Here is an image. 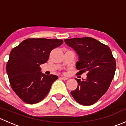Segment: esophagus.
Returning <instances> with one entry per match:
<instances>
[{
  "instance_id": "esophagus-1",
  "label": "esophagus",
  "mask_w": 126,
  "mask_h": 126,
  "mask_svg": "<svg viewBox=\"0 0 126 126\" xmlns=\"http://www.w3.org/2000/svg\"><path fill=\"white\" fill-rule=\"evenodd\" d=\"M61 79H62V80H67L68 79V77H64V76H61Z\"/></svg>"
}]
</instances>
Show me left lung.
<instances>
[{
    "mask_svg": "<svg viewBox=\"0 0 126 126\" xmlns=\"http://www.w3.org/2000/svg\"><path fill=\"white\" fill-rule=\"evenodd\" d=\"M64 42L79 57L76 64L79 71L77 74L88 72L86 79H75L78 86L71 95L81 105H92L110 87L116 70L115 59L109 46L93 38L65 39Z\"/></svg>",
    "mask_w": 126,
    "mask_h": 126,
    "instance_id": "8db88e82",
    "label": "left lung"
}]
</instances>
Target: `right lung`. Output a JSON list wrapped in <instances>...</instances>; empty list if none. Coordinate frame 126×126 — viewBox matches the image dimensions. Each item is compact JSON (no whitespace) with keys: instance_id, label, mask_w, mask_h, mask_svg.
Instances as JSON below:
<instances>
[{"instance_id":"add662e5","label":"right lung","mask_w":126,"mask_h":126,"mask_svg":"<svg viewBox=\"0 0 126 126\" xmlns=\"http://www.w3.org/2000/svg\"><path fill=\"white\" fill-rule=\"evenodd\" d=\"M63 43L62 39L29 38L11 50L7 72L11 88L24 102H39L49 92L58 76L42 73L39 66L46 63L50 52Z\"/></svg>"}]
</instances>
